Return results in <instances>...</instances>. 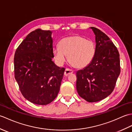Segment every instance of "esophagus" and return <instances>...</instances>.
I'll use <instances>...</instances> for the list:
<instances>
[{"label":"esophagus","mask_w":132,"mask_h":132,"mask_svg":"<svg viewBox=\"0 0 132 132\" xmlns=\"http://www.w3.org/2000/svg\"><path fill=\"white\" fill-rule=\"evenodd\" d=\"M72 72H73V71H72V70L69 69H66L65 71H64V75L67 77V76H68L69 75L72 74Z\"/></svg>","instance_id":"obj_1"}]
</instances>
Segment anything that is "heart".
Wrapping results in <instances>:
<instances>
[{"label": "heart", "mask_w": 132, "mask_h": 132, "mask_svg": "<svg viewBox=\"0 0 132 132\" xmlns=\"http://www.w3.org/2000/svg\"><path fill=\"white\" fill-rule=\"evenodd\" d=\"M54 60L62 65L67 60V55L72 65L77 68H84L94 60L96 54V45L91 40L79 35L64 38L60 41V46L53 49Z\"/></svg>", "instance_id": "b5f03b06"}]
</instances>
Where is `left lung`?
Segmentation results:
<instances>
[{
	"label": "left lung",
	"mask_w": 132,
	"mask_h": 132,
	"mask_svg": "<svg viewBox=\"0 0 132 132\" xmlns=\"http://www.w3.org/2000/svg\"><path fill=\"white\" fill-rule=\"evenodd\" d=\"M89 28L95 35L96 54L92 62L77 72V90L88 102L105 99L114 88L120 73V55L112 41L95 27Z\"/></svg>",
	"instance_id": "1"
}]
</instances>
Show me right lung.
Instances as JSON below:
<instances>
[{"mask_svg": "<svg viewBox=\"0 0 132 132\" xmlns=\"http://www.w3.org/2000/svg\"><path fill=\"white\" fill-rule=\"evenodd\" d=\"M52 34L41 29L30 32L14 56L15 78L21 94L37 105H47L55 99L65 70L52 60Z\"/></svg>", "mask_w": 132, "mask_h": 132, "instance_id": "obj_1", "label": "right lung"}]
</instances>
